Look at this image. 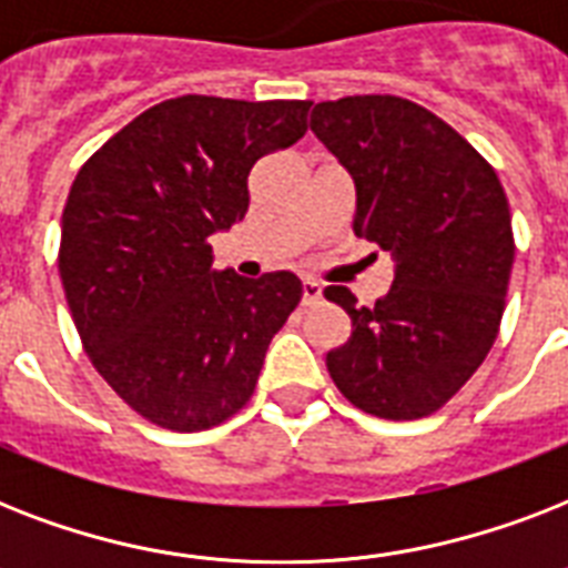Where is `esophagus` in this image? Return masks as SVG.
Here are the masks:
<instances>
[{"mask_svg":"<svg viewBox=\"0 0 568 568\" xmlns=\"http://www.w3.org/2000/svg\"><path fill=\"white\" fill-rule=\"evenodd\" d=\"M324 292H321V285L315 280H303V306H315L321 303Z\"/></svg>","mask_w":568,"mask_h":568,"instance_id":"obj_1","label":"esophagus"}]
</instances>
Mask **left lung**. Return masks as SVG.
Wrapping results in <instances>:
<instances>
[{"instance_id": "1", "label": "left lung", "mask_w": 568, "mask_h": 568, "mask_svg": "<svg viewBox=\"0 0 568 568\" xmlns=\"http://www.w3.org/2000/svg\"><path fill=\"white\" fill-rule=\"evenodd\" d=\"M310 126L354 176L356 239L395 256L392 288L374 306L345 285L324 288L354 324L327 354L329 377L377 418L433 415L501 327L516 253L501 180L457 129L404 97L318 102Z\"/></svg>"}]
</instances>
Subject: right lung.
Returning a JSON list of instances; mask_svg holds the SVG:
<instances>
[{"mask_svg": "<svg viewBox=\"0 0 568 568\" xmlns=\"http://www.w3.org/2000/svg\"><path fill=\"white\" fill-rule=\"evenodd\" d=\"M310 100H164L75 173L58 271L84 354L141 418L196 433L256 388L301 280L212 271L209 235L247 214L262 155L306 135Z\"/></svg>", "mask_w": 568, "mask_h": 568, "instance_id": "right-lung-1", "label": "right lung"}]
</instances>
